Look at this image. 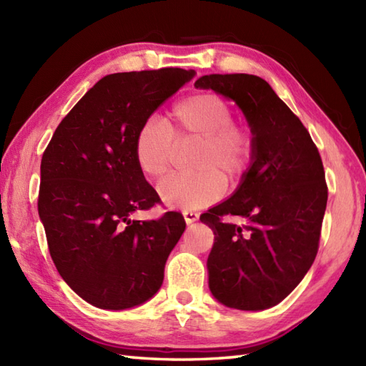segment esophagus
Segmentation results:
<instances>
[{"instance_id": "1", "label": "esophagus", "mask_w": 366, "mask_h": 366, "mask_svg": "<svg viewBox=\"0 0 366 366\" xmlns=\"http://www.w3.org/2000/svg\"><path fill=\"white\" fill-rule=\"evenodd\" d=\"M182 215H184V220H185V223H187V224H190V223H193V222H197V220H198V214H197V212L184 211V212H182Z\"/></svg>"}]
</instances>
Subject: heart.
<instances>
[{
	"label": "heart",
	"instance_id": "b5f03b06",
	"mask_svg": "<svg viewBox=\"0 0 366 366\" xmlns=\"http://www.w3.org/2000/svg\"><path fill=\"white\" fill-rule=\"evenodd\" d=\"M197 143L189 176H169L159 184V197L174 209L195 211L217 203L224 181L236 184L250 169L256 154L252 127L234 119L227 99L215 92H195L177 100L162 121H143L134 138L138 169L160 179L173 167L176 146Z\"/></svg>",
	"mask_w": 366,
	"mask_h": 366
}]
</instances>
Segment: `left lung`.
<instances>
[{
    "label": "left lung",
    "mask_w": 366,
    "mask_h": 366,
    "mask_svg": "<svg viewBox=\"0 0 366 366\" xmlns=\"http://www.w3.org/2000/svg\"><path fill=\"white\" fill-rule=\"evenodd\" d=\"M236 100L256 138V154L237 192L199 217L214 231L209 287L223 305L266 310L282 302L316 258L327 184L308 130L266 80L211 74L195 81ZM240 216L244 225L224 222Z\"/></svg>",
    "instance_id": "obj_1"
}]
</instances>
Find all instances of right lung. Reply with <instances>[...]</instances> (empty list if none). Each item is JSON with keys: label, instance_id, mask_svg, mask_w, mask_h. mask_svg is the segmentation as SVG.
I'll use <instances>...</instances> for the list:
<instances>
[{"label": "right lung", "instance_id": "add662e5", "mask_svg": "<svg viewBox=\"0 0 366 366\" xmlns=\"http://www.w3.org/2000/svg\"><path fill=\"white\" fill-rule=\"evenodd\" d=\"M193 74L163 67L107 75L45 147L37 209L49 252L64 282L91 305L130 308L162 286L185 222L174 211L157 220H130L160 201L137 167L134 138Z\"/></svg>", "mask_w": 366, "mask_h": 366}]
</instances>
